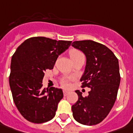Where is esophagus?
<instances>
[{
	"instance_id": "1",
	"label": "esophagus",
	"mask_w": 133,
	"mask_h": 133,
	"mask_svg": "<svg viewBox=\"0 0 133 133\" xmlns=\"http://www.w3.org/2000/svg\"><path fill=\"white\" fill-rule=\"evenodd\" d=\"M68 94H69L68 91H67V90H63V94H64L65 96H66L67 95H68Z\"/></svg>"
}]
</instances>
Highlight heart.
<instances>
[{"label":"heart","instance_id":"1","mask_svg":"<svg viewBox=\"0 0 133 133\" xmlns=\"http://www.w3.org/2000/svg\"><path fill=\"white\" fill-rule=\"evenodd\" d=\"M70 56H71V59H74L76 58L82 56H84V54L81 52L79 50H76V49H73L70 51ZM70 80L71 78L69 77H64L61 79V85L64 87V88H68L70 85Z\"/></svg>","mask_w":133,"mask_h":133}]
</instances>
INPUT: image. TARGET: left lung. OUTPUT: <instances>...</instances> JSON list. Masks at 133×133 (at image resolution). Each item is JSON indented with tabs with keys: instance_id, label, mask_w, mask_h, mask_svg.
Returning <instances> with one entry per match:
<instances>
[{
	"instance_id": "obj_1",
	"label": "left lung",
	"mask_w": 133,
	"mask_h": 133,
	"mask_svg": "<svg viewBox=\"0 0 133 133\" xmlns=\"http://www.w3.org/2000/svg\"><path fill=\"white\" fill-rule=\"evenodd\" d=\"M71 45L86 56L81 87L90 88L85 97L76 90L79 98L72 106L73 116L80 124L96 125L108 116L116 102L121 80L118 60L107 46L93 40L74 41Z\"/></svg>"
}]
</instances>
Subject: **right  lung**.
Returning a JSON list of instances; mask_svg holds the SVG:
<instances>
[{
    "instance_id": "1",
    "label": "right lung",
    "mask_w": 133,
    "mask_h": 133,
    "mask_svg": "<svg viewBox=\"0 0 133 133\" xmlns=\"http://www.w3.org/2000/svg\"><path fill=\"white\" fill-rule=\"evenodd\" d=\"M71 41L44 37L25 39L14 53L9 85L13 101L27 121L42 124L51 120L63 97L62 89L43 88L44 72L54 68L59 55Z\"/></svg>"
}]
</instances>
